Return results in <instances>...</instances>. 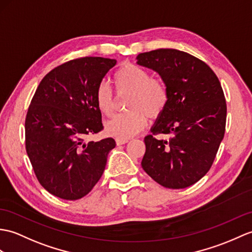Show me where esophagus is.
I'll list each match as a JSON object with an SVG mask.
<instances>
[{"label": "esophagus", "instance_id": "34e87169", "mask_svg": "<svg viewBox=\"0 0 252 252\" xmlns=\"http://www.w3.org/2000/svg\"><path fill=\"white\" fill-rule=\"evenodd\" d=\"M128 142V138H116V144L117 145H124V144H126Z\"/></svg>", "mask_w": 252, "mask_h": 252}]
</instances>
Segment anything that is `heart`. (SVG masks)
I'll return each instance as SVG.
<instances>
[{
    "instance_id": "obj_1",
    "label": "heart",
    "mask_w": 252,
    "mask_h": 252,
    "mask_svg": "<svg viewBox=\"0 0 252 252\" xmlns=\"http://www.w3.org/2000/svg\"><path fill=\"white\" fill-rule=\"evenodd\" d=\"M116 89L128 91L126 112L116 115L106 125L105 130L117 138L135 135L147 124V116L158 118L167 106L169 93L166 84L160 78H153L150 73L132 63H126L114 73ZM95 104L102 114L110 116L114 112V96L106 84H99L95 90Z\"/></svg>"
}]
</instances>
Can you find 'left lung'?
I'll use <instances>...</instances> for the list:
<instances>
[{
    "mask_svg": "<svg viewBox=\"0 0 252 252\" xmlns=\"http://www.w3.org/2000/svg\"><path fill=\"white\" fill-rule=\"evenodd\" d=\"M137 64L154 69L167 86V106L144 142V171L169 189H184L212 167L226 120V103L217 76L205 62L177 49L139 54ZM164 133L167 139L153 135Z\"/></svg>",
    "mask_w": 252,
    "mask_h": 252,
    "instance_id": "8db88e82",
    "label": "left lung"
}]
</instances>
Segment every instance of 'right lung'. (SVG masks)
<instances>
[{"mask_svg":"<svg viewBox=\"0 0 252 252\" xmlns=\"http://www.w3.org/2000/svg\"><path fill=\"white\" fill-rule=\"evenodd\" d=\"M115 59L85 57L52 69L40 81L26 118V149L44 188L63 200L84 197L101 178L112 137L86 142L103 130L95 90Z\"/></svg>","mask_w":252,"mask_h":252,"instance_id":"add662e5","label":"right lung"}]
</instances>
